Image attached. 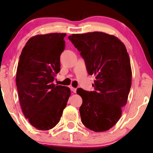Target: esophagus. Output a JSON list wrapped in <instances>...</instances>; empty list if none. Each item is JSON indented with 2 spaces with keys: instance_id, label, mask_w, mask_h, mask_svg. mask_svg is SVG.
<instances>
[{
  "instance_id": "34e87169",
  "label": "esophagus",
  "mask_w": 153,
  "mask_h": 153,
  "mask_svg": "<svg viewBox=\"0 0 153 153\" xmlns=\"http://www.w3.org/2000/svg\"><path fill=\"white\" fill-rule=\"evenodd\" d=\"M71 91L73 92H74V93H76V90H77V89H76V88H75L71 87Z\"/></svg>"
}]
</instances>
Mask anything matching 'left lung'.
Masks as SVG:
<instances>
[{
	"mask_svg": "<svg viewBox=\"0 0 153 153\" xmlns=\"http://www.w3.org/2000/svg\"><path fill=\"white\" fill-rule=\"evenodd\" d=\"M86 63L88 73L94 75V91L77 90L82 98V122L101 132L117 123L126 105L131 85L130 60L124 44L115 36L100 32L69 36Z\"/></svg>",
	"mask_w": 153,
	"mask_h": 153,
	"instance_id": "8db88e82",
	"label": "left lung"
}]
</instances>
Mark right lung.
I'll return each mask as SVG.
<instances>
[{"label":"right lung","instance_id":"1","mask_svg":"<svg viewBox=\"0 0 153 153\" xmlns=\"http://www.w3.org/2000/svg\"><path fill=\"white\" fill-rule=\"evenodd\" d=\"M66 33L36 35L25 44L19 56L16 85L21 107L31 125L49 130L61 120L71 95L69 88L56 86Z\"/></svg>","mask_w":153,"mask_h":153}]
</instances>
